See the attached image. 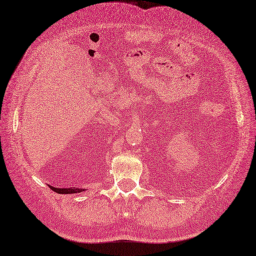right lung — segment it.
Returning a JSON list of instances; mask_svg holds the SVG:
<instances>
[{
    "label": "right lung",
    "instance_id": "right-lung-1",
    "mask_svg": "<svg viewBox=\"0 0 256 256\" xmlns=\"http://www.w3.org/2000/svg\"><path fill=\"white\" fill-rule=\"evenodd\" d=\"M50 188H51L54 192H58V193H62V194H67V193H77V192H82L84 190L80 189V188H55V186H50Z\"/></svg>",
    "mask_w": 256,
    "mask_h": 256
}]
</instances>
